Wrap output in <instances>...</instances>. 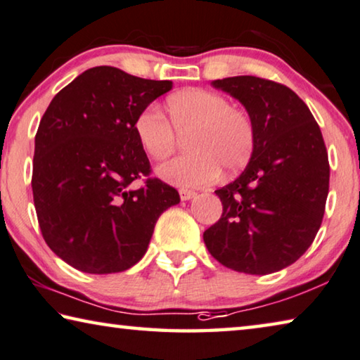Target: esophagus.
I'll return each instance as SVG.
<instances>
[{
  "instance_id": "1",
  "label": "esophagus",
  "mask_w": 360,
  "mask_h": 360,
  "mask_svg": "<svg viewBox=\"0 0 360 360\" xmlns=\"http://www.w3.org/2000/svg\"><path fill=\"white\" fill-rule=\"evenodd\" d=\"M195 195H197V193L193 192V191H187V189H181L179 191L181 200H191V198H193Z\"/></svg>"
}]
</instances>
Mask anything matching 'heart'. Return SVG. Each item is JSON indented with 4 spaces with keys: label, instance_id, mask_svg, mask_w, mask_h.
<instances>
[{
    "label": "heart",
    "instance_id": "1",
    "mask_svg": "<svg viewBox=\"0 0 360 360\" xmlns=\"http://www.w3.org/2000/svg\"><path fill=\"white\" fill-rule=\"evenodd\" d=\"M167 115L147 107L134 120V133L153 160L167 158L174 149L176 133H187L189 153L160 165L157 174L181 187H200L213 182L221 168L240 169L252 157L253 123L247 113L231 107L229 99L207 89H187L167 101Z\"/></svg>",
    "mask_w": 360,
    "mask_h": 360
}]
</instances>
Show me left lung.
I'll return each mask as SVG.
<instances>
[{"mask_svg": "<svg viewBox=\"0 0 360 360\" xmlns=\"http://www.w3.org/2000/svg\"><path fill=\"white\" fill-rule=\"evenodd\" d=\"M211 84L247 108L255 146L242 174L214 191L222 214L203 232L205 245L232 271L277 272L304 255L322 224L330 165L321 128L281 83L242 75Z\"/></svg>", "mask_w": 360, "mask_h": 360, "instance_id": "left-lung-1", "label": "left lung"}]
</instances>
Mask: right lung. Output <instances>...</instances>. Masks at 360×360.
Returning a JSON list of instances; mask_svg holds the SVG:
<instances>
[{
	"instance_id": "1",
	"label": "right lung",
	"mask_w": 360,
	"mask_h": 360,
	"mask_svg": "<svg viewBox=\"0 0 360 360\" xmlns=\"http://www.w3.org/2000/svg\"><path fill=\"white\" fill-rule=\"evenodd\" d=\"M168 79L93 67L54 96L35 136L32 189L44 242L75 269L123 272L146 255L174 187L149 178L134 120ZM146 175L144 186L134 181Z\"/></svg>"
}]
</instances>
